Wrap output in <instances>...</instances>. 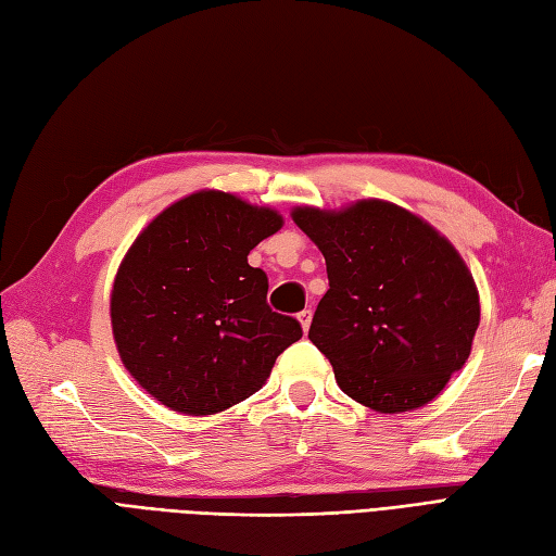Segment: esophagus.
Instances as JSON below:
<instances>
[{
	"instance_id": "1",
	"label": "esophagus",
	"mask_w": 556,
	"mask_h": 556,
	"mask_svg": "<svg viewBox=\"0 0 556 556\" xmlns=\"http://www.w3.org/2000/svg\"><path fill=\"white\" fill-rule=\"evenodd\" d=\"M296 318H299V323H302L304 332H308V327H311V318H313V311H311V308H304L302 313L296 315Z\"/></svg>"
}]
</instances>
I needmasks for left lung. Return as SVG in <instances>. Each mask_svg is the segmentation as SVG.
<instances>
[{
  "label": "left lung",
  "mask_w": 556,
  "mask_h": 556,
  "mask_svg": "<svg viewBox=\"0 0 556 556\" xmlns=\"http://www.w3.org/2000/svg\"><path fill=\"white\" fill-rule=\"evenodd\" d=\"M296 227L320 248L329 290L308 339L339 388L365 407H424L470 355L479 296L460 254L430 224L386 201L339 213L296 207Z\"/></svg>",
  "instance_id": "left-lung-1"
}]
</instances>
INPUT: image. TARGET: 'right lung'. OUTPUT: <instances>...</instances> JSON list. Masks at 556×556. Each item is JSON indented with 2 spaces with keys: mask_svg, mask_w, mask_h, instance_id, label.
Here are the masks:
<instances>
[{
  "mask_svg": "<svg viewBox=\"0 0 556 556\" xmlns=\"http://www.w3.org/2000/svg\"><path fill=\"white\" fill-rule=\"evenodd\" d=\"M282 227L276 210L199 191L149 224L118 266L112 329L149 395L191 416L217 414L264 386L302 325L266 302L248 254Z\"/></svg>",
  "mask_w": 556,
  "mask_h": 556,
  "instance_id": "right-lung-1",
  "label": "right lung"
}]
</instances>
